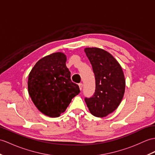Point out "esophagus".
<instances>
[{
  "label": "esophagus",
  "mask_w": 155,
  "mask_h": 155,
  "mask_svg": "<svg viewBox=\"0 0 155 155\" xmlns=\"http://www.w3.org/2000/svg\"><path fill=\"white\" fill-rule=\"evenodd\" d=\"M78 86H79V88H80V90L81 91L82 88V86H83V84H82V83H79Z\"/></svg>",
  "instance_id": "34e87169"
}]
</instances>
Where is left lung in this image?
<instances>
[{
    "label": "left lung",
    "mask_w": 155,
    "mask_h": 155,
    "mask_svg": "<svg viewBox=\"0 0 155 155\" xmlns=\"http://www.w3.org/2000/svg\"><path fill=\"white\" fill-rule=\"evenodd\" d=\"M95 75V92L85 102L91 113L103 117L117 109L123 98L125 81L120 64L106 51L96 48H85Z\"/></svg>",
    "instance_id": "8db88e82"
}]
</instances>
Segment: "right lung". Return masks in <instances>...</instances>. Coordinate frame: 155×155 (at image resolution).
Here are the masks:
<instances>
[{"label": "right lung", "instance_id": "1", "mask_svg": "<svg viewBox=\"0 0 155 155\" xmlns=\"http://www.w3.org/2000/svg\"><path fill=\"white\" fill-rule=\"evenodd\" d=\"M66 61L64 53H52L39 60L28 76V92L32 102L49 117H59L80 92L78 86L71 80Z\"/></svg>", "mask_w": 155, "mask_h": 155}]
</instances>
